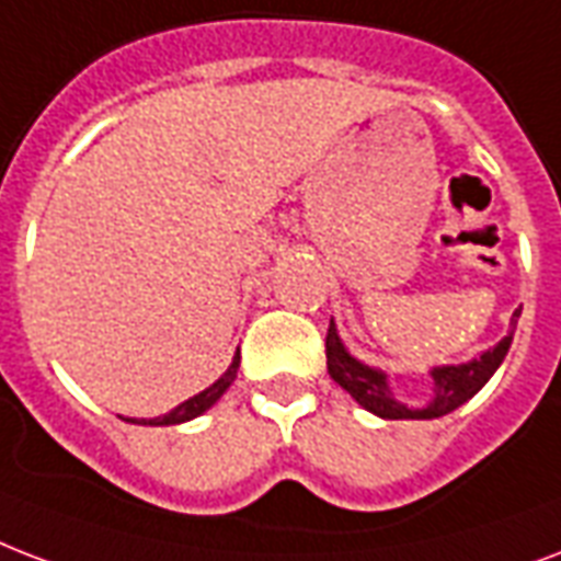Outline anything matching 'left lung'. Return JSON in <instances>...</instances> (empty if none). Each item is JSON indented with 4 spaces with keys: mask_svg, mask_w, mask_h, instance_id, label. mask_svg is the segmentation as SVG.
Returning a JSON list of instances; mask_svg holds the SVG:
<instances>
[{
    "mask_svg": "<svg viewBox=\"0 0 561 561\" xmlns=\"http://www.w3.org/2000/svg\"><path fill=\"white\" fill-rule=\"evenodd\" d=\"M512 323H518V311H515ZM508 347H512V332L500 341L497 347H491L489 353H482V356L473 358V362L435 367V397L426 409H409V405L397 403L394 397H391V388H388L385 374H379L374 367L362 365V362H356V358L350 356L332 323H329L327 332V367L329 376H332L356 403L365 405L367 412L379 414V417H388V421H430V417H442V414H450L453 409H459L461 403H468L470 397L477 394L482 385L489 382L491 374L500 367V362L506 358Z\"/></svg>",
    "mask_w": 561,
    "mask_h": 561,
    "instance_id": "obj_1",
    "label": "left lung"
}]
</instances>
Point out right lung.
I'll list each match as a JSON object with an SVG mask.
<instances>
[{
  "label": "right lung",
  "instance_id": "add662e5",
  "mask_svg": "<svg viewBox=\"0 0 561 561\" xmlns=\"http://www.w3.org/2000/svg\"><path fill=\"white\" fill-rule=\"evenodd\" d=\"M238 367H241V356H234V362L229 365V370H226L217 382L211 385V388H205V391H199L196 397H191V400H185L182 405H176L173 412L164 414V417H152V421H128V423H152V426H170V423H185L191 421V417H196V414H203L205 409H211L220 397H224V391L229 388V385L234 382V376H238Z\"/></svg>",
  "mask_w": 561,
  "mask_h": 561
}]
</instances>
